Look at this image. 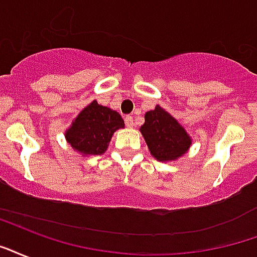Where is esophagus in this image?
I'll use <instances>...</instances> for the list:
<instances>
[{
	"label": "esophagus",
	"mask_w": 257,
	"mask_h": 257,
	"mask_svg": "<svg viewBox=\"0 0 257 257\" xmlns=\"http://www.w3.org/2000/svg\"><path fill=\"white\" fill-rule=\"evenodd\" d=\"M125 124H126V126H129V128H132L133 125H135L132 115H126V117H125Z\"/></svg>",
	"instance_id": "obj_1"
}]
</instances>
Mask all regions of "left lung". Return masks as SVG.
<instances>
[{"label":"left lung","mask_w":257,"mask_h":257,"mask_svg":"<svg viewBox=\"0 0 257 257\" xmlns=\"http://www.w3.org/2000/svg\"><path fill=\"white\" fill-rule=\"evenodd\" d=\"M140 132L151 155L163 163L182 158L193 143L191 136L179 121L160 105H156L154 110L147 111Z\"/></svg>","instance_id":"obj_1"}]
</instances>
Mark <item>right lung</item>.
Masks as SVG:
<instances>
[{
  "instance_id": "add662e5",
  "label": "right lung",
  "mask_w": 257,
  "mask_h": 257,
  "mask_svg": "<svg viewBox=\"0 0 257 257\" xmlns=\"http://www.w3.org/2000/svg\"><path fill=\"white\" fill-rule=\"evenodd\" d=\"M124 126V120L118 111L99 105L94 99L72 120L64 137L72 150L86 158L102 155L115 131Z\"/></svg>"
}]
</instances>
